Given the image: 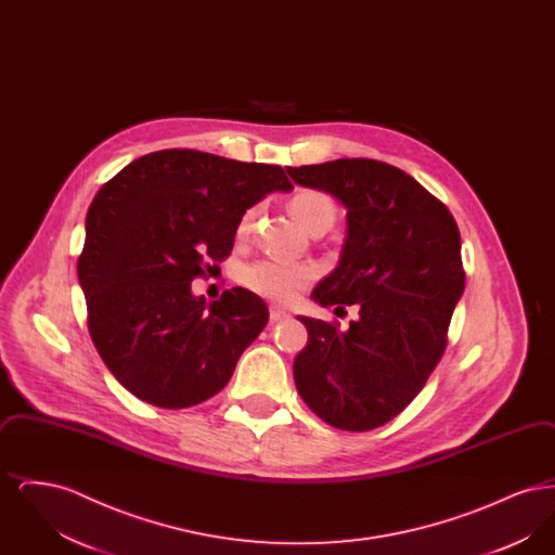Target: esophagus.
<instances>
[{"instance_id": "34e87169", "label": "esophagus", "mask_w": 555, "mask_h": 555, "mask_svg": "<svg viewBox=\"0 0 555 555\" xmlns=\"http://www.w3.org/2000/svg\"><path fill=\"white\" fill-rule=\"evenodd\" d=\"M285 318H289V314H287L285 310H281V308H276V306L270 308V322H281V320H285Z\"/></svg>"}]
</instances>
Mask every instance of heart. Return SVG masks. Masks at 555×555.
Here are the masks:
<instances>
[{
  "label": "heart",
  "instance_id": "b5f03b06",
  "mask_svg": "<svg viewBox=\"0 0 555 555\" xmlns=\"http://www.w3.org/2000/svg\"><path fill=\"white\" fill-rule=\"evenodd\" d=\"M289 210L306 231L326 233L337 220L335 199L318 189H301L289 202ZM258 208L243 211L237 222V237L245 238L256 224ZM317 279V268L310 264H291L283 260H256L243 268L241 281L247 289L256 291L274 301H291Z\"/></svg>",
  "mask_w": 555,
  "mask_h": 555
}]
</instances>
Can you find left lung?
<instances>
[{
    "instance_id": "1",
    "label": "left lung",
    "mask_w": 555,
    "mask_h": 555,
    "mask_svg": "<svg viewBox=\"0 0 555 555\" xmlns=\"http://www.w3.org/2000/svg\"><path fill=\"white\" fill-rule=\"evenodd\" d=\"M287 172L347 208L341 260L312 299L360 308L349 328L299 317L310 341L295 358L293 378L324 423L372 430L421 393L448 347L466 285L460 231L443 202L391 164L344 158Z\"/></svg>"
}]
</instances>
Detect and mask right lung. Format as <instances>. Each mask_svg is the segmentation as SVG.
Instances as JSON below:
<instances>
[{
	"label": "right lung",
	"instance_id": "obj_1",
	"mask_svg": "<svg viewBox=\"0 0 555 555\" xmlns=\"http://www.w3.org/2000/svg\"><path fill=\"white\" fill-rule=\"evenodd\" d=\"M291 189L281 166L162 150L98 191L77 272L93 345L132 396L181 410L231 380L268 308L241 287L208 304L191 281L229 258L243 211Z\"/></svg>",
	"mask_w": 555,
	"mask_h": 555
}]
</instances>
